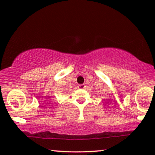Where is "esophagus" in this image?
<instances>
[{
  "label": "esophagus",
  "instance_id": "obj_1",
  "mask_svg": "<svg viewBox=\"0 0 155 155\" xmlns=\"http://www.w3.org/2000/svg\"><path fill=\"white\" fill-rule=\"evenodd\" d=\"M85 87H86V86L84 84H79V85H78V88L79 89H84Z\"/></svg>",
  "mask_w": 155,
  "mask_h": 155
}]
</instances>
